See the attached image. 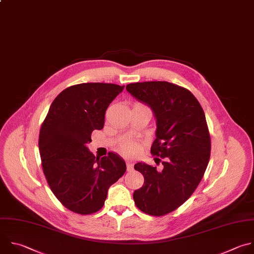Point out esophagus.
<instances>
[{
    "label": "esophagus",
    "mask_w": 254,
    "mask_h": 254,
    "mask_svg": "<svg viewBox=\"0 0 254 254\" xmlns=\"http://www.w3.org/2000/svg\"><path fill=\"white\" fill-rule=\"evenodd\" d=\"M127 172H131L133 170V164L131 161H127Z\"/></svg>",
    "instance_id": "1"
}]
</instances>
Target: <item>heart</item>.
Wrapping results in <instances>:
<instances>
[{
	"mask_svg": "<svg viewBox=\"0 0 254 254\" xmlns=\"http://www.w3.org/2000/svg\"><path fill=\"white\" fill-rule=\"evenodd\" d=\"M135 106H141V105H135ZM137 150V144L132 141H127L123 143L120 147V151L127 155H131Z\"/></svg>",
	"mask_w": 254,
	"mask_h": 254,
	"instance_id": "1",
	"label": "heart"
}]
</instances>
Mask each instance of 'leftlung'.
<instances>
[{"label":"left lung","mask_w":254,"mask_h":254,"mask_svg":"<svg viewBox=\"0 0 254 254\" xmlns=\"http://www.w3.org/2000/svg\"><path fill=\"white\" fill-rule=\"evenodd\" d=\"M126 90L153 113L156 138L150 152L164 158L161 172L145 162L134 164L144 183L133 200L144 213L164 215L190 198L204 175L210 156L205 116L189 90L171 82H135Z\"/></svg>","instance_id":"left-lung-1"}]
</instances>
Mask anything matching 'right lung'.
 <instances>
[{
  "label": "right lung",
  "mask_w": 254,
  "mask_h": 254,
  "mask_svg": "<svg viewBox=\"0 0 254 254\" xmlns=\"http://www.w3.org/2000/svg\"><path fill=\"white\" fill-rule=\"evenodd\" d=\"M125 86L87 82L64 90L42 125L39 149L47 182L67 209L91 214L100 210L112 185L127 171L116 153L97 157L90 151L93 130H101L110 104Z\"/></svg>",
  "instance_id": "add662e5"
}]
</instances>
